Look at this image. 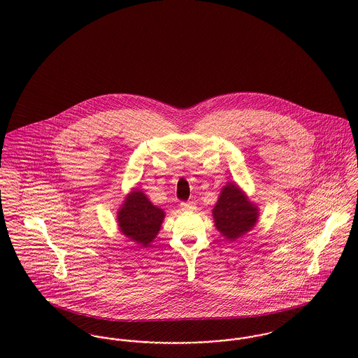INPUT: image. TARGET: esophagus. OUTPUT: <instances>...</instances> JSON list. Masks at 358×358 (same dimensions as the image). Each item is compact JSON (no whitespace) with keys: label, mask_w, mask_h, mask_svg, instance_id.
<instances>
[{"label":"esophagus","mask_w":358,"mask_h":358,"mask_svg":"<svg viewBox=\"0 0 358 358\" xmlns=\"http://www.w3.org/2000/svg\"><path fill=\"white\" fill-rule=\"evenodd\" d=\"M180 208H182L183 210H193V209H196V203H193V201L180 203Z\"/></svg>","instance_id":"obj_1"}]
</instances>
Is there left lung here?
I'll list each match as a JSON object with an SVG mask.
<instances>
[{"mask_svg": "<svg viewBox=\"0 0 358 358\" xmlns=\"http://www.w3.org/2000/svg\"><path fill=\"white\" fill-rule=\"evenodd\" d=\"M216 229L229 240L250 231L256 223L257 209L236 185H227L213 208Z\"/></svg>", "mask_w": 358, "mask_h": 358, "instance_id": "obj_1", "label": "left lung"}]
</instances>
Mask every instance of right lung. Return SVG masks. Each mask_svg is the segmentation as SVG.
Wrapping results in <instances>:
<instances>
[{
  "instance_id": "1",
  "label": "right lung",
  "mask_w": 358,
  "mask_h": 358,
  "mask_svg": "<svg viewBox=\"0 0 358 358\" xmlns=\"http://www.w3.org/2000/svg\"><path fill=\"white\" fill-rule=\"evenodd\" d=\"M164 219L162 209L154 206L142 192H132L118 212L121 231L135 241L148 247L159 231Z\"/></svg>"
}]
</instances>
